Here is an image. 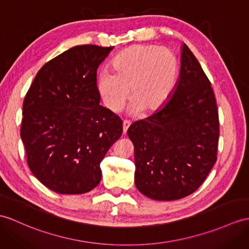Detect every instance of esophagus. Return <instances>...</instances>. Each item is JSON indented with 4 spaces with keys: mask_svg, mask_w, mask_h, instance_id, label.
<instances>
[{
    "mask_svg": "<svg viewBox=\"0 0 249 249\" xmlns=\"http://www.w3.org/2000/svg\"><path fill=\"white\" fill-rule=\"evenodd\" d=\"M130 124H131L130 121H128V120H124V123H123V130H124V134H125L126 131H128V129H129Z\"/></svg>",
    "mask_w": 249,
    "mask_h": 249,
    "instance_id": "obj_1",
    "label": "esophagus"
}]
</instances>
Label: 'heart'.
Masks as SVG:
<instances>
[{"instance_id": "1", "label": "heart", "mask_w": 249, "mask_h": 249, "mask_svg": "<svg viewBox=\"0 0 249 249\" xmlns=\"http://www.w3.org/2000/svg\"><path fill=\"white\" fill-rule=\"evenodd\" d=\"M114 74L105 71L97 78V88L105 106L118 112L128 98L135 112L151 114L166 104L178 80L179 64L166 47L136 44L118 53L112 62Z\"/></svg>"}]
</instances>
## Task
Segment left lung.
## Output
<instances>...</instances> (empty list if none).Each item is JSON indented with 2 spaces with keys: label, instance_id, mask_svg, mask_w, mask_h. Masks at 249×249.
<instances>
[{
  "label": "left lung",
  "instance_id": "8db88e82",
  "mask_svg": "<svg viewBox=\"0 0 249 249\" xmlns=\"http://www.w3.org/2000/svg\"><path fill=\"white\" fill-rule=\"evenodd\" d=\"M195 54L181 46L179 79L165 106L133 123L135 185L157 201L195 192L216 161L220 126L213 89Z\"/></svg>",
  "mask_w": 249,
  "mask_h": 249
}]
</instances>
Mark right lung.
I'll return each instance as SVG.
<instances>
[{"mask_svg": "<svg viewBox=\"0 0 249 249\" xmlns=\"http://www.w3.org/2000/svg\"><path fill=\"white\" fill-rule=\"evenodd\" d=\"M114 47L78 45L42 66L23 102L21 138L33 174L48 189L81 195L100 183V162L123 120L99 105L97 69Z\"/></svg>", "mask_w": 249, "mask_h": 249, "instance_id": "obj_1", "label": "right lung"}]
</instances>
